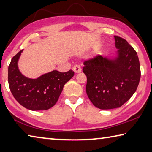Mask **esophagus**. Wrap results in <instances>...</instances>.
Segmentation results:
<instances>
[{"mask_svg":"<svg viewBox=\"0 0 152 152\" xmlns=\"http://www.w3.org/2000/svg\"><path fill=\"white\" fill-rule=\"evenodd\" d=\"M73 69L75 73L78 74V73H80L82 71V69H81V67L79 66V65H75V66H74L73 67Z\"/></svg>","mask_w":152,"mask_h":152,"instance_id":"34e87169","label":"esophagus"}]
</instances>
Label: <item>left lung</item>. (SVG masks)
<instances>
[{
	"label": "left lung",
	"instance_id": "left-lung-1",
	"mask_svg": "<svg viewBox=\"0 0 152 152\" xmlns=\"http://www.w3.org/2000/svg\"><path fill=\"white\" fill-rule=\"evenodd\" d=\"M114 39L118 49L115 56L98 55L84 62L86 94L101 110L121 107L135 93L141 78L137 52L126 40L117 36Z\"/></svg>",
	"mask_w": 152,
	"mask_h": 152
}]
</instances>
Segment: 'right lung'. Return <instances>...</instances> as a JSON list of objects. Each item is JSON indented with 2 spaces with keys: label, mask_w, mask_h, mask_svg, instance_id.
<instances>
[{
  "label": "right lung",
  "mask_w": 152,
  "mask_h": 152,
  "mask_svg": "<svg viewBox=\"0 0 152 152\" xmlns=\"http://www.w3.org/2000/svg\"><path fill=\"white\" fill-rule=\"evenodd\" d=\"M23 50L12 58L8 69V82L14 98L22 106L32 111L47 110L57 103L64 86L74 76L70 69L66 72L53 70L33 79L25 76L18 67Z\"/></svg>",
  "instance_id": "add662e5"
}]
</instances>
